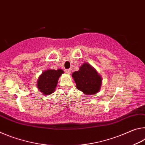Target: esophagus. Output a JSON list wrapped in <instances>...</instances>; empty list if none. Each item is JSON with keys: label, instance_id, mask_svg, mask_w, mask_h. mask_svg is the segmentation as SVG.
Listing matches in <instances>:
<instances>
[{"label": "esophagus", "instance_id": "esophagus-1", "mask_svg": "<svg viewBox=\"0 0 145 145\" xmlns=\"http://www.w3.org/2000/svg\"><path fill=\"white\" fill-rule=\"evenodd\" d=\"M65 72H67V73H68V74H70V73H71V72H72V70H71L70 68V69H67V70H65Z\"/></svg>", "mask_w": 145, "mask_h": 145}]
</instances>
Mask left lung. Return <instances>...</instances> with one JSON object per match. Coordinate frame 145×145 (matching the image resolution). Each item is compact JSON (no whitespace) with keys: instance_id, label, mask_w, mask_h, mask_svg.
I'll list each match as a JSON object with an SVG mask.
<instances>
[{"instance_id":"left-lung-1","label":"left lung","mask_w":145,"mask_h":145,"mask_svg":"<svg viewBox=\"0 0 145 145\" xmlns=\"http://www.w3.org/2000/svg\"><path fill=\"white\" fill-rule=\"evenodd\" d=\"M72 77L77 89L85 95H94L100 90L102 78L89 64H83L79 70L72 73Z\"/></svg>"}]
</instances>
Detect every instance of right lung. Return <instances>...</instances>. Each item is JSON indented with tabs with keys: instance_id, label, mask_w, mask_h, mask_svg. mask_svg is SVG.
Returning a JSON list of instances; mask_svg holds the SVG:
<instances>
[{
	"instance_id": "add662e5",
	"label": "right lung",
	"mask_w": 145,
	"mask_h": 145,
	"mask_svg": "<svg viewBox=\"0 0 145 145\" xmlns=\"http://www.w3.org/2000/svg\"><path fill=\"white\" fill-rule=\"evenodd\" d=\"M63 71L61 69L48 70L43 72L38 80V88L45 95L52 93Z\"/></svg>"
}]
</instances>
